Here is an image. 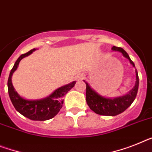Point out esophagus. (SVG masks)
Wrapping results in <instances>:
<instances>
[{
  "instance_id": "esophagus-1",
  "label": "esophagus",
  "mask_w": 152,
  "mask_h": 152,
  "mask_svg": "<svg viewBox=\"0 0 152 152\" xmlns=\"http://www.w3.org/2000/svg\"><path fill=\"white\" fill-rule=\"evenodd\" d=\"M84 78V75L82 74H80V75H77L76 77H75V80H77V81H80L81 79Z\"/></svg>"
}]
</instances>
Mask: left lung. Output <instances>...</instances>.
<instances>
[{
	"label": "left lung",
	"mask_w": 152,
	"mask_h": 152,
	"mask_svg": "<svg viewBox=\"0 0 152 152\" xmlns=\"http://www.w3.org/2000/svg\"><path fill=\"white\" fill-rule=\"evenodd\" d=\"M112 50L113 51H119L121 53L124 57L128 59L130 64H132L133 67H135L134 62L130 60L129 55L124 49L121 47L113 46ZM135 73H136V83H135L134 87L129 91L128 94H126L125 96L113 98V99L100 96L99 94H98L95 90L90 87L89 84L84 81L86 84V102H87L88 106L96 113L103 115V116H113L124 112L132 104L133 102L134 101L137 93L139 77L137 70H135Z\"/></svg>",
	"instance_id": "left-lung-1"
}]
</instances>
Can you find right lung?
<instances>
[{
  "label": "right lung",
  "mask_w": 152,
  "mask_h": 152,
  "mask_svg": "<svg viewBox=\"0 0 152 152\" xmlns=\"http://www.w3.org/2000/svg\"><path fill=\"white\" fill-rule=\"evenodd\" d=\"M36 49H32L28 53L22 54L18 58L14 64L13 68L11 69L7 81V88L11 102L18 112L30 120L44 121L53 118L58 113L64 103L62 98L75 86L76 81H73L68 85L59 88L55 90L50 96L42 99L28 100L21 97L14 88L11 82V77L18 68L21 60L30 55Z\"/></svg>",
  "instance_id": "add662e5"
}]
</instances>
